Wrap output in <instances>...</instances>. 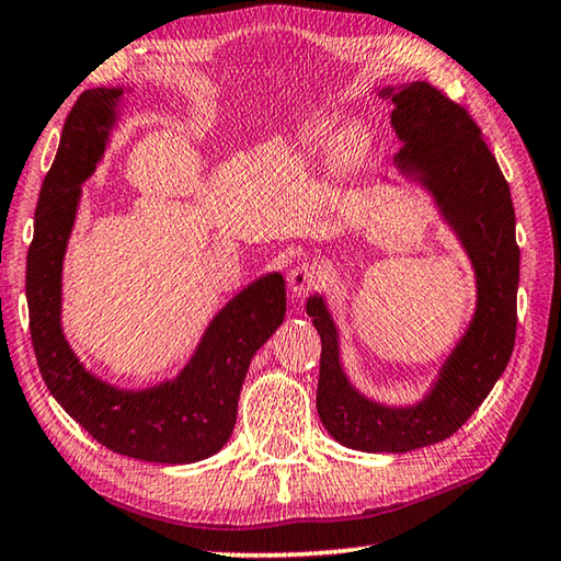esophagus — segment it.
Wrapping results in <instances>:
<instances>
[{
    "instance_id": "34e87169",
    "label": "esophagus",
    "mask_w": 561,
    "mask_h": 561,
    "mask_svg": "<svg viewBox=\"0 0 561 561\" xmlns=\"http://www.w3.org/2000/svg\"><path fill=\"white\" fill-rule=\"evenodd\" d=\"M319 280V268L312 264H300L290 271L288 276V288L295 300H300L307 293H310Z\"/></svg>"
}]
</instances>
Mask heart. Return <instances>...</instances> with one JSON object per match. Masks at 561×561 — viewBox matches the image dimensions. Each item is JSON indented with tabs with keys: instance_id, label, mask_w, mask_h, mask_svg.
Instances as JSON below:
<instances>
[{
	"instance_id": "heart-1",
	"label": "heart",
	"mask_w": 561,
	"mask_h": 561,
	"mask_svg": "<svg viewBox=\"0 0 561 561\" xmlns=\"http://www.w3.org/2000/svg\"><path fill=\"white\" fill-rule=\"evenodd\" d=\"M365 142H368V135H365L363 125H358V123L346 125V128L334 137V140L329 137L327 123H312V125H305L300 135L295 137L293 150L297 157L314 159L319 154H324L327 147L331 145V152H334L336 162L353 164L363 154Z\"/></svg>"
}]
</instances>
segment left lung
<instances>
[{"label":"left lung","instance_id":"obj_1","mask_svg":"<svg viewBox=\"0 0 561 561\" xmlns=\"http://www.w3.org/2000/svg\"><path fill=\"white\" fill-rule=\"evenodd\" d=\"M380 96L392 101V128L402 140L397 171L428 193L470 259L474 314L426 394L402 407L375 402L348 380L322 293L310 295L307 314L322 336L317 414L331 438L351 450L409 453L450 438L506 370L518 322L520 249L511 188L470 113L426 82L387 87Z\"/></svg>","mask_w":561,"mask_h":561}]
</instances>
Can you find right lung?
<instances>
[{"label": "right lung", "mask_w": 561, "mask_h": 561, "mask_svg": "<svg viewBox=\"0 0 561 561\" xmlns=\"http://www.w3.org/2000/svg\"><path fill=\"white\" fill-rule=\"evenodd\" d=\"M128 91L89 89L65 121L26 261L31 341L50 394L91 438L135 460L188 465L230 440L249 363L283 324L285 280L266 273L227 300L174 380L125 390L84 368L62 331V264L82 184L104 159Z\"/></svg>", "instance_id": "add662e5"}]
</instances>
